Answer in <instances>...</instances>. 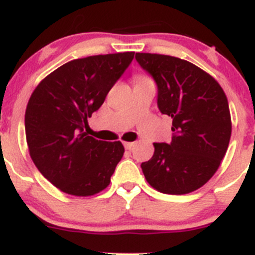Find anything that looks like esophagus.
Returning <instances> with one entry per match:
<instances>
[{"label": "esophagus", "instance_id": "1", "mask_svg": "<svg viewBox=\"0 0 255 255\" xmlns=\"http://www.w3.org/2000/svg\"><path fill=\"white\" fill-rule=\"evenodd\" d=\"M125 148L126 149H132L133 146H134V142H125Z\"/></svg>", "mask_w": 255, "mask_h": 255}]
</instances>
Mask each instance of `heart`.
I'll return each mask as SVG.
<instances>
[{"label": "heart", "mask_w": 255, "mask_h": 255, "mask_svg": "<svg viewBox=\"0 0 255 255\" xmlns=\"http://www.w3.org/2000/svg\"><path fill=\"white\" fill-rule=\"evenodd\" d=\"M147 79H148V78H146V77H138V78H137V83L142 82V80H147Z\"/></svg>", "instance_id": "b5f03b06"}]
</instances>
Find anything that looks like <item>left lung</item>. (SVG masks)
<instances>
[{
	"mask_svg": "<svg viewBox=\"0 0 255 255\" xmlns=\"http://www.w3.org/2000/svg\"><path fill=\"white\" fill-rule=\"evenodd\" d=\"M135 60L157 84V106L172 118L170 143H153L141 167L157 191L184 195L210 180L227 153L232 135L223 88L194 64L175 56L137 52Z\"/></svg>",
	"mask_w": 255,
	"mask_h": 255,
	"instance_id": "obj_1",
	"label": "left lung"
}]
</instances>
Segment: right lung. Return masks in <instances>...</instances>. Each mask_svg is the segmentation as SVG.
I'll list each match as a JSON object with an SVG mask.
<instances>
[{
	"label": "right lung",
	"mask_w": 255,
	"mask_h": 255,
	"mask_svg": "<svg viewBox=\"0 0 255 255\" xmlns=\"http://www.w3.org/2000/svg\"><path fill=\"white\" fill-rule=\"evenodd\" d=\"M133 58L128 51L75 59L49 74L31 94L25 113L28 152L60 191L92 196L111 182L125 147L93 138L84 128Z\"/></svg>",
	"instance_id": "right-lung-1"
}]
</instances>
